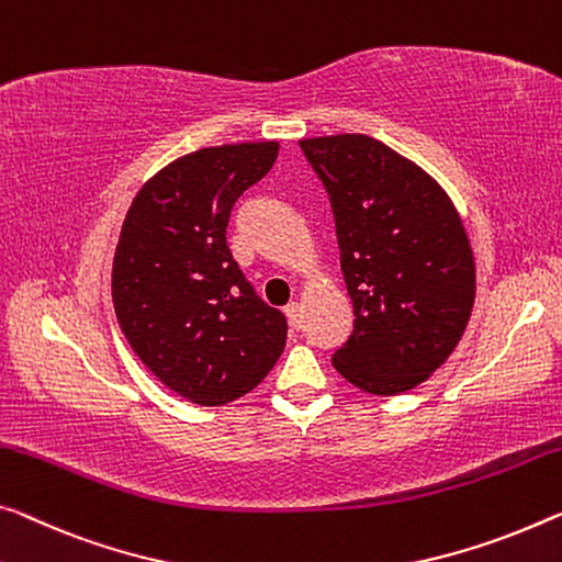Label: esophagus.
Instances as JSON below:
<instances>
[{
	"label": "esophagus",
	"mask_w": 562,
	"mask_h": 562,
	"mask_svg": "<svg viewBox=\"0 0 562 562\" xmlns=\"http://www.w3.org/2000/svg\"><path fill=\"white\" fill-rule=\"evenodd\" d=\"M283 311H286L289 324L293 326V329H301V304H299V301H291V304Z\"/></svg>",
	"instance_id": "obj_1"
}]
</instances>
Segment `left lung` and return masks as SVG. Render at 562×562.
<instances>
[{
  "label": "left lung",
  "mask_w": 562,
  "mask_h": 562,
  "mask_svg": "<svg viewBox=\"0 0 562 562\" xmlns=\"http://www.w3.org/2000/svg\"><path fill=\"white\" fill-rule=\"evenodd\" d=\"M329 193L353 331L334 367L359 390L402 394L442 367L474 304L470 238L425 170L367 135L301 140Z\"/></svg>",
  "instance_id": "left-lung-1"
}]
</instances>
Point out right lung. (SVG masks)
<instances>
[{"instance_id":"1","label":"right lung","mask_w":562,"mask_h":562,"mask_svg":"<svg viewBox=\"0 0 562 562\" xmlns=\"http://www.w3.org/2000/svg\"><path fill=\"white\" fill-rule=\"evenodd\" d=\"M279 143L203 148L135 195L112 261V304L127 344L162 384L203 407L261 384L286 347V316L233 261L226 228Z\"/></svg>"}]
</instances>
